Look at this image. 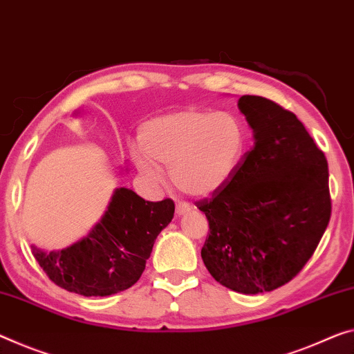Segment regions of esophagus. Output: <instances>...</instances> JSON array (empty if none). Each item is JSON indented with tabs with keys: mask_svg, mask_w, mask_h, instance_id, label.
<instances>
[{
	"mask_svg": "<svg viewBox=\"0 0 354 354\" xmlns=\"http://www.w3.org/2000/svg\"><path fill=\"white\" fill-rule=\"evenodd\" d=\"M189 211H190V206L189 205H186V203H176V214L178 216L187 214Z\"/></svg>",
	"mask_w": 354,
	"mask_h": 354,
	"instance_id": "34e87169",
	"label": "esophagus"
}]
</instances>
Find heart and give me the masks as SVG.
Here are the masks:
<instances>
[{"label": "heart", "instance_id": "1", "mask_svg": "<svg viewBox=\"0 0 354 354\" xmlns=\"http://www.w3.org/2000/svg\"><path fill=\"white\" fill-rule=\"evenodd\" d=\"M140 175L162 183V168L183 194L209 197L236 176L249 145L248 127L230 111L189 109L157 116L140 127Z\"/></svg>", "mask_w": 354, "mask_h": 354}]
</instances>
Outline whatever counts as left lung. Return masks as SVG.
<instances>
[{"instance_id":"8db88e82","label":"left lung","mask_w":354,"mask_h":354,"mask_svg":"<svg viewBox=\"0 0 354 354\" xmlns=\"http://www.w3.org/2000/svg\"><path fill=\"white\" fill-rule=\"evenodd\" d=\"M238 109L254 148L232 183L197 203L209 222L201 258L223 287L258 295L290 282L315 252L330 217L329 171L291 111L260 96Z\"/></svg>"}]
</instances>
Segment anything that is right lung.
<instances>
[{
	"label": "right lung",
	"mask_w": 354,
	"mask_h": 354,
	"mask_svg": "<svg viewBox=\"0 0 354 354\" xmlns=\"http://www.w3.org/2000/svg\"><path fill=\"white\" fill-rule=\"evenodd\" d=\"M175 203L147 201L115 189L100 221L69 248L32 255L58 287L82 296H110L131 288L145 271L156 238L171 222Z\"/></svg>",
	"instance_id": "right-lung-1"
}]
</instances>
